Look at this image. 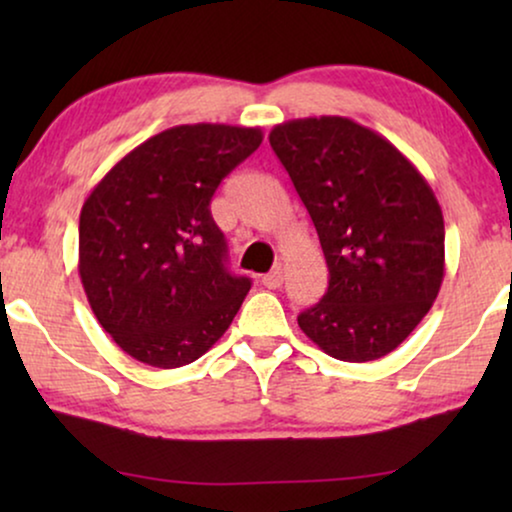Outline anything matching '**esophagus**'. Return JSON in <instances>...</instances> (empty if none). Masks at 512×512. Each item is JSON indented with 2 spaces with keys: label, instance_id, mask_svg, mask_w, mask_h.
<instances>
[{
  "label": "esophagus",
  "instance_id": "esophagus-1",
  "mask_svg": "<svg viewBox=\"0 0 512 512\" xmlns=\"http://www.w3.org/2000/svg\"><path fill=\"white\" fill-rule=\"evenodd\" d=\"M261 282H263L265 289H279V286H282V282H284L282 268H275L272 272H268V275H263Z\"/></svg>",
  "mask_w": 512,
  "mask_h": 512
}]
</instances>
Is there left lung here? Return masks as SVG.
<instances>
[{"label": "left lung", "instance_id": "1", "mask_svg": "<svg viewBox=\"0 0 512 512\" xmlns=\"http://www.w3.org/2000/svg\"><path fill=\"white\" fill-rule=\"evenodd\" d=\"M270 146L328 265V291L300 312V331L333 359H382L443 284L445 223L429 181L389 139L345 116L279 123Z\"/></svg>", "mask_w": 512, "mask_h": 512}]
</instances>
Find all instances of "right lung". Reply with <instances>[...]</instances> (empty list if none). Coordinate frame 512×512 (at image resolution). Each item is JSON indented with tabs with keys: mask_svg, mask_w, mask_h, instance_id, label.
I'll list each match as a JSON object with an SVG mask.
<instances>
[{
	"mask_svg": "<svg viewBox=\"0 0 512 512\" xmlns=\"http://www.w3.org/2000/svg\"><path fill=\"white\" fill-rule=\"evenodd\" d=\"M261 142V128L177 125L118 160L83 202V291L132 359L186 366L228 331L251 279L228 270L209 202Z\"/></svg>",
	"mask_w": 512,
	"mask_h": 512,
	"instance_id": "add662e5",
	"label": "right lung"
}]
</instances>
